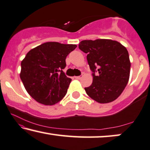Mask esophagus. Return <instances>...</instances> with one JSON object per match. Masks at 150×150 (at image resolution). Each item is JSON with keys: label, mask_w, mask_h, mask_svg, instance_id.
I'll use <instances>...</instances> for the list:
<instances>
[{"label": "esophagus", "mask_w": 150, "mask_h": 150, "mask_svg": "<svg viewBox=\"0 0 150 150\" xmlns=\"http://www.w3.org/2000/svg\"><path fill=\"white\" fill-rule=\"evenodd\" d=\"M82 77H83V75H79V76H77V77H75V79H81Z\"/></svg>", "instance_id": "1"}]
</instances>
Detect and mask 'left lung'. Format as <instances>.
Here are the masks:
<instances>
[{"instance_id": "8db88e82", "label": "left lung", "mask_w": 150, "mask_h": 150, "mask_svg": "<svg viewBox=\"0 0 150 150\" xmlns=\"http://www.w3.org/2000/svg\"><path fill=\"white\" fill-rule=\"evenodd\" d=\"M79 48L87 54L93 76L91 86L85 88L86 93L100 103L115 100L129 79L130 62L126 48L109 39L85 40L80 42Z\"/></svg>"}]
</instances>
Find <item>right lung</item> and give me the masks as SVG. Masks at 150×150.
I'll return each instance as SVG.
<instances>
[{
    "label": "right lung",
    "mask_w": 150,
    "mask_h": 150,
    "mask_svg": "<svg viewBox=\"0 0 150 150\" xmlns=\"http://www.w3.org/2000/svg\"><path fill=\"white\" fill-rule=\"evenodd\" d=\"M76 45L47 42L30 50L21 62L20 78L38 103L52 105L66 95L71 78L63 72L66 58Z\"/></svg>",
    "instance_id": "1"
}]
</instances>
